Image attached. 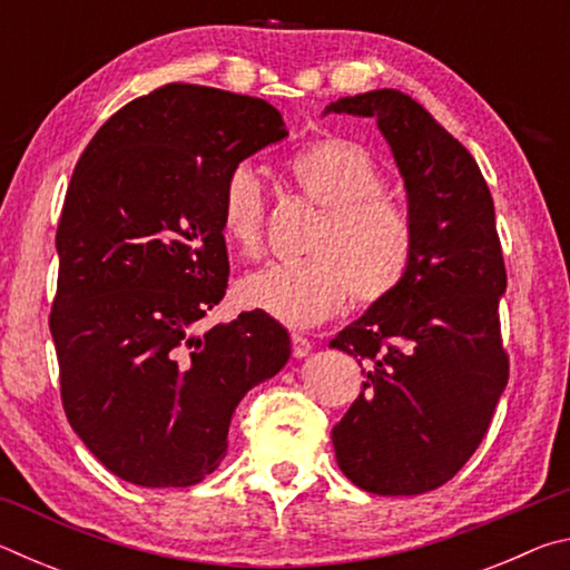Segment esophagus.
<instances>
[{
  "mask_svg": "<svg viewBox=\"0 0 570 570\" xmlns=\"http://www.w3.org/2000/svg\"><path fill=\"white\" fill-rule=\"evenodd\" d=\"M308 352H312V342L302 334H292V354L296 360H304V356H308Z\"/></svg>",
  "mask_w": 570,
  "mask_h": 570,
  "instance_id": "1",
  "label": "esophagus"
}]
</instances>
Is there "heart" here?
Wrapping results in <instances>:
<instances>
[{
    "label": "heart",
    "mask_w": 570,
    "mask_h": 570,
    "mask_svg": "<svg viewBox=\"0 0 570 570\" xmlns=\"http://www.w3.org/2000/svg\"><path fill=\"white\" fill-rule=\"evenodd\" d=\"M288 178L324 210L302 262L268 264L238 284L244 306L286 326H312L346 302L374 306L397 292L414 256V228L382 196L387 173L370 148L350 138H322L294 153ZM220 224L230 246L256 256L264 236V183L250 163L228 170Z\"/></svg>",
    "instance_id": "b5f03b06"
}]
</instances>
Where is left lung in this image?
I'll return each mask as SVG.
<instances>
[{
    "mask_svg": "<svg viewBox=\"0 0 570 570\" xmlns=\"http://www.w3.org/2000/svg\"><path fill=\"white\" fill-rule=\"evenodd\" d=\"M330 112L377 120L414 228L397 292L330 342L366 366L360 397L332 430L336 462L366 493L420 495L458 475L508 384L493 196L465 146L410 95L360 92Z\"/></svg>",
    "mask_w": 570,
    "mask_h": 570,
    "instance_id": "8db88e82",
    "label": "left lung"
}]
</instances>
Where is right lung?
<instances>
[{"label":"right lung","instance_id":"add662e5","mask_svg":"<svg viewBox=\"0 0 570 570\" xmlns=\"http://www.w3.org/2000/svg\"><path fill=\"white\" fill-rule=\"evenodd\" d=\"M286 135L266 100L173 82L115 112L77 160L50 332L67 420L120 480L210 475L238 402L288 362L264 312L196 332L228 284V170Z\"/></svg>","mask_w":570,"mask_h":570}]
</instances>
